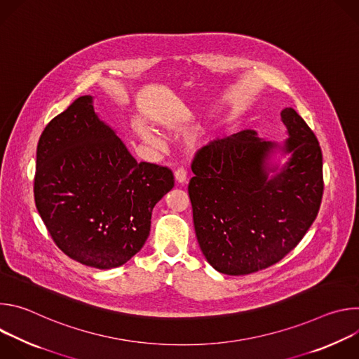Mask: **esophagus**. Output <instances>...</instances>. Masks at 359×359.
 <instances>
[{
    "label": "esophagus",
    "mask_w": 359,
    "mask_h": 359,
    "mask_svg": "<svg viewBox=\"0 0 359 359\" xmlns=\"http://www.w3.org/2000/svg\"><path fill=\"white\" fill-rule=\"evenodd\" d=\"M175 177L179 183H184L187 180V170L184 168H177V170L175 172Z\"/></svg>",
    "instance_id": "esophagus-1"
}]
</instances>
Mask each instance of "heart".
<instances>
[{
    "instance_id": "1",
    "label": "heart",
    "mask_w": 359,
    "mask_h": 359,
    "mask_svg": "<svg viewBox=\"0 0 359 359\" xmlns=\"http://www.w3.org/2000/svg\"><path fill=\"white\" fill-rule=\"evenodd\" d=\"M144 137H146V140L149 142V143H151V144H159V140L153 136V135H150V133H147V135H144Z\"/></svg>"
}]
</instances>
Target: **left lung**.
<instances>
[{"instance_id": "1", "label": "left lung", "mask_w": 359, "mask_h": 359, "mask_svg": "<svg viewBox=\"0 0 359 359\" xmlns=\"http://www.w3.org/2000/svg\"><path fill=\"white\" fill-rule=\"evenodd\" d=\"M292 156L274 179L264 161L274 146L255 130L216 139L196 151L189 197L198 245L217 271L245 276L294 250L316 220L324 191L317 136L292 109L281 112Z\"/></svg>"}]
</instances>
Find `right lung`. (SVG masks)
<instances>
[{"instance_id": "1", "label": "right lung", "mask_w": 359, "mask_h": 359, "mask_svg": "<svg viewBox=\"0 0 359 359\" xmlns=\"http://www.w3.org/2000/svg\"><path fill=\"white\" fill-rule=\"evenodd\" d=\"M173 186L169 168L133 159L97 119L89 95L39 137L35 206L60 250L83 266L109 270L129 262L149 237L153 208Z\"/></svg>"}]
</instances>
